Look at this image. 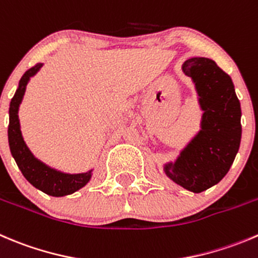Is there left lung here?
<instances>
[{
    "instance_id": "left-lung-1",
    "label": "left lung",
    "mask_w": 258,
    "mask_h": 258,
    "mask_svg": "<svg viewBox=\"0 0 258 258\" xmlns=\"http://www.w3.org/2000/svg\"><path fill=\"white\" fill-rule=\"evenodd\" d=\"M182 72L196 83L204 111L202 130L164 169L180 186L201 192L218 184L233 164L241 144V104L231 77L213 60L187 59Z\"/></svg>"
}]
</instances>
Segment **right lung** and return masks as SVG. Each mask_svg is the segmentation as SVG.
Masks as SVG:
<instances>
[{
    "label": "right lung",
    "instance_id": "add662e5",
    "mask_svg": "<svg viewBox=\"0 0 258 258\" xmlns=\"http://www.w3.org/2000/svg\"><path fill=\"white\" fill-rule=\"evenodd\" d=\"M42 67L41 62L30 68L25 72L20 81L19 88L16 93L12 97L11 103H10V123H9V145L11 154L16 161L17 166L21 170L22 175L26 177L30 184L34 185L41 191L46 192L47 196L51 197H62L68 196L72 192L77 191L78 189L83 187L87 182L91 180L92 170L83 172V174H64V172L56 171L51 167L46 166L35 159L34 155L30 152L22 139L21 131H20L19 122V107L22 101L26 86L29 83L30 78L37 73Z\"/></svg>",
    "mask_w": 258,
    "mask_h": 258
}]
</instances>
